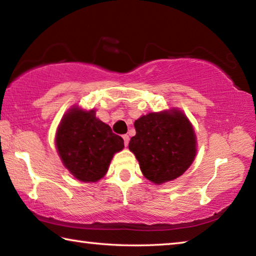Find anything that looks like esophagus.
<instances>
[{
    "label": "esophagus",
    "mask_w": 256,
    "mask_h": 256,
    "mask_svg": "<svg viewBox=\"0 0 256 256\" xmlns=\"http://www.w3.org/2000/svg\"><path fill=\"white\" fill-rule=\"evenodd\" d=\"M123 140H124L125 146H128V141H130V136H128V134H124V136H123Z\"/></svg>",
    "instance_id": "esophagus-1"
}]
</instances>
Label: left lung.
Here are the masks:
<instances>
[{
  "instance_id": "1",
  "label": "left lung",
  "mask_w": 256,
  "mask_h": 256,
  "mask_svg": "<svg viewBox=\"0 0 256 256\" xmlns=\"http://www.w3.org/2000/svg\"><path fill=\"white\" fill-rule=\"evenodd\" d=\"M136 134L128 149L146 178L162 184L183 175L196 154V136L188 118L178 110L149 112L134 122Z\"/></svg>"
}]
</instances>
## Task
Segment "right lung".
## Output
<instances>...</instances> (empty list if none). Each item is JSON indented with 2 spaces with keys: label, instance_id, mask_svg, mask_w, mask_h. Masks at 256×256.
Wrapping results in <instances>:
<instances>
[{
  "label": "right lung",
  "instance_id": "obj_1",
  "mask_svg": "<svg viewBox=\"0 0 256 256\" xmlns=\"http://www.w3.org/2000/svg\"><path fill=\"white\" fill-rule=\"evenodd\" d=\"M56 148L66 170L81 182L102 178L110 160L124 148V140L110 125L96 118V112L74 107L63 116L55 138Z\"/></svg>",
  "mask_w": 256,
  "mask_h": 256
}]
</instances>
